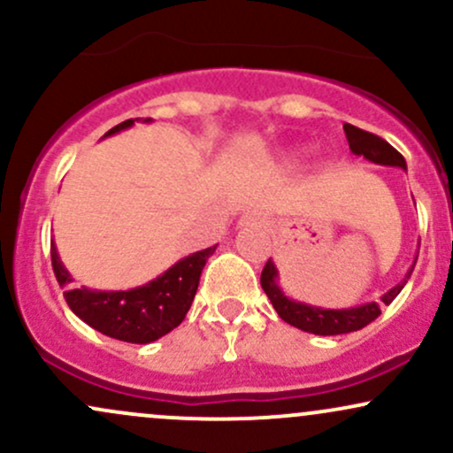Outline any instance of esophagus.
I'll use <instances>...</instances> for the list:
<instances>
[{
	"instance_id": "esophagus-1",
	"label": "esophagus",
	"mask_w": 453,
	"mask_h": 453,
	"mask_svg": "<svg viewBox=\"0 0 453 453\" xmlns=\"http://www.w3.org/2000/svg\"><path fill=\"white\" fill-rule=\"evenodd\" d=\"M238 226H241V227H268V219H266V215H264V212L247 211L241 217V221H238Z\"/></svg>"
}]
</instances>
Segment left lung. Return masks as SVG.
<instances>
[{
    "label": "left lung",
    "mask_w": 453,
    "mask_h": 453,
    "mask_svg": "<svg viewBox=\"0 0 453 453\" xmlns=\"http://www.w3.org/2000/svg\"><path fill=\"white\" fill-rule=\"evenodd\" d=\"M342 129H345L347 142H349L353 155H362L364 159L379 165H394V168L407 170V161H404L403 155L383 138H379L371 132H364V129L351 126V123H345ZM415 262H418V257H415ZM415 262L413 266L409 268L407 277L400 280L398 285H394L389 292L381 296L383 304H389L400 294V289L404 288L411 273H413ZM277 268H274V264L268 259L266 266L262 270V279H259L262 280V289L266 292L280 319L288 321L289 326L298 327V330L321 336L347 334V332L362 330L364 326H368L371 321H375L377 317L381 315V304L379 303H366L360 306H353V309H321V306L296 303V300L288 298V296L280 292V288L277 285Z\"/></svg>",
    "instance_id": "obj_1"
}]
</instances>
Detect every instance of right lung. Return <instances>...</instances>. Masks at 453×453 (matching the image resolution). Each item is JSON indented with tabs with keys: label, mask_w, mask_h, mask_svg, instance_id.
<instances>
[{
	"label": "right lung",
	"mask_w": 453,
	"mask_h": 453,
	"mask_svg": "<svg viewBox=\"0 0 453 453\" xmlns=\"http://www.w3.org/2000/svg\"><path fill=\"white\" fill-rule=\"evenodd\" d=\"M134 121L138 119L119 123L117 127L106 132V136L132 127ZM144 121H150V119H144ZM215 247L191 253L164 274H159L157 279L129 292H97V289L93 292L87 288L70 289L67 285L72 283V277L61 264L55 242H50V259H53L57 280L61 288H65V303L74 311V315L111 339L147 345L168 334L185 319L197 292L202 268L212 256Z\"/></svg>",
	"instance_id": "obj_1"
}]
</instances>
